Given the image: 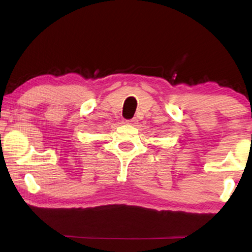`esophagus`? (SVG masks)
I'll list each match as a JSON object with an SVG mask.
<instances>
[{"label":"esophagus","mask_w":252,"mask_h":252,"mask_svg":"<svg viewBox=\"0 0 252 252\" xmlns=\"http://www.w3.org/2000/svg\"><path fill=\"white\" fill-rule=\"evenodd\" d=\"M127 125H130V126H135L136 123H138V120H136L135 118H133V119H130V120H126V121Z\"/></svg>","instance_id":"34e87169"}]
</instances>
